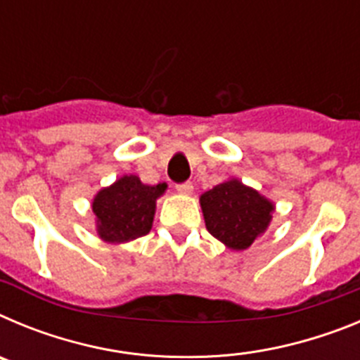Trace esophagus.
Wrapping results in <instances>:
<instances>
[{
  "mask_svg": "<svg viewBox=\"0 0 360 360\" xmlns=\"http://www.w3.org/2000/svg\"><path fill=\"white\" fill-rule=\"evenodd\" d=\"M193 189H195V187H193V184H191V182H186V184H180V186H176V191L180 193V195H191V193H193Z\"/></svg>",
  "mask_w": 360,
  "mask_h": 360,
  "instance_id": "1",
  "label": "esophagus"
}]
</instances>
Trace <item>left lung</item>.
I'll list each match as a JSON object with an SVG mask.
<instances>
[{"label": "left lung", "mask_w": 360, "mask_h": 360, "mask_svg": "<svg viewBox=\"0 0 360 360\" xmlns=\"http://www.w3.org/2000/svg\"><path fill=\"white\" fill-rule=\"evenodd\" d=\"M205 227L231 250H245L263 236L272 221V200L245 186L240 178H229L200 196Z\"/></svg>", "instance_id": "obj_1"}]
</instances>
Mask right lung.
I'll list each match as a JSON object with an SVG mask.
<instances>
[{
  "label": "right lung",
  "instance_id": "obj_1",
  "mask_svg": "<svg viewBox=\"0 0 360 360\" xmlns=\"http://www.w3.org/2000/svg\"><path fill=\"white\" fill-rule=\"evenodd\" d=\"M167 184L148 186L136 174H122L91 200L95 231L106 243H128L146 236L153 227L157 200Z\"/></svg>",
  "mask_w": 360,
  "mask_h": 360
}]
</instances>
